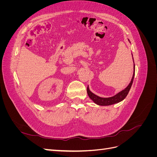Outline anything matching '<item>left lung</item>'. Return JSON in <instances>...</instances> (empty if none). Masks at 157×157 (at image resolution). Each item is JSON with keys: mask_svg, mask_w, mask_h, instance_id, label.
Segmentation results:
<instances>
[{"mask_svg": "<svg viewBox=\"0 0 157 157\" xmlns=\"http://www.w3.org/2000/svg\"><path fill=\"white\" fill-rule=\"evenodd\" d=\"M129 40V39H128ZM130 41V40H129ZM132 59L134 60V58H133V56H132ZM134 75H135V64H134V73H133V76L131 81L130 82V84H128V86L123 90H122L121 92H118V94H117L115 96L113 97H110V98H101L97 95L94 94V93H92L91 91L90 90V88L88 86L87 87V93L89 98L92 99V100L98 105L100 106H107V105H113V104L115 103H118L121 101H122V100H124L125 99V98L127 96V95L129 92L131 88V86L133 83V80H134Z\"/></svg>", "mask_w": 157, "mask_h": 157, "instance_id": "left-lung-1", "label": "left lung"}]
</instances>
